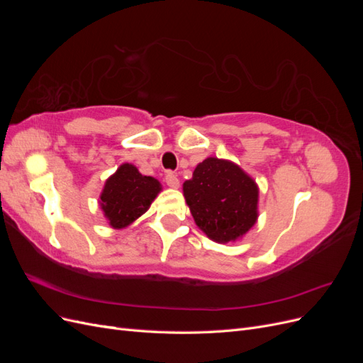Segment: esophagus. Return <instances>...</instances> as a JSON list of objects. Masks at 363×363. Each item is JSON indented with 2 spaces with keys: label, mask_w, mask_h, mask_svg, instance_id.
<instances>
[{
  "label": "esophagus",
  "mask_w": 363,
  "mask_h": 363,
  "mask_svg": "<svg viewBox=\"0 0 363 363\" xmlns=\"http://www.w3.org/2000/svg\"><path fill=\"white\" fill-rule=\"evenodd\" d=\"M164 182H167V184L169 186V188H174V189H177L179 186H180V180H179V177H177V174H174V172H167V175H164Z\"/></svg>",
  "instance_id": "obj_1"
}]
</instances>
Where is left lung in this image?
<instances>
[{"mask_svg": "<svg viewBox=\"0 0 363 363\" xmlns=\"http://www.w3.org/2000/svg\"><path fill=\"white\" fill-rule=\"evenodd\" d=\"M183 195L195 224L215 242H235L257 221V184L230 160L207 157L196 164Z\"/></svg>", "mask_w": 363, "mask_h": 363, "instance_id": "1", "label": "left lung"}]
</instances>
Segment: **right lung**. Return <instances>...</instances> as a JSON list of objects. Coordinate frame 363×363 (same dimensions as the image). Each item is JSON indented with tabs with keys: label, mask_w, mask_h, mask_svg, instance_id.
<instances>
[{
	"label": "right lung",
	"mask_w": 363,
	"mask_h": 363,
	"mask_svg": "<svg viewBox=\"0 0 363 363\" xmlns=\"http://www.w3.org/2000/svg\"><path fill=\"white\" fill-rule=\"evenodd\" d=\"M162 191L155 177L142 175L135 164L124 163L106 180L100 206L113 228H125L144 215Z\"/></svg>",
	"instance_id": "right-lung-1"
}]
</instances>
